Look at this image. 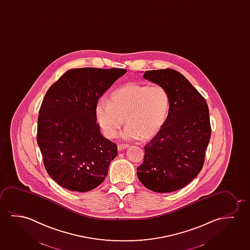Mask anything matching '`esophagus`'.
I'll return each instance as SVG.
<instances>
[{
    "label": "esophagus",
    "instance_id": "34e87169",
    "mask_svg": "<svg viewBox=\"0 0 250 250\" xmlns=\"http://www.w3.org/2000/svg\"><path fill=\"white\" fill-rule=\"evenodd\" d=\"M129 147V145H125V144H120V145H118V149L119 150H124L125 148H128Z\"/></svg>",
    "mask_w": 250,
    "mask_h": 250
}]
</instances>
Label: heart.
<instances>
[{
    "label": "heart",
    "mask_w": 250,
    "mask_h": 250,
    "mask_svg": "<svg viewBox=\"0 0 250 250\" xmlns=\"http://www.w3.org/2000/svg\"><path fill=\"white\" fill-rule=\"evenodd\" d=\"M169 109L170 97L163 86L127 83L113 91L109 101L98 102L95 116L107 138H115L125 118L124 138L148 140L166 123Z\"/></svg>",
    "instance_id": "heart-1"
}]
</instances>
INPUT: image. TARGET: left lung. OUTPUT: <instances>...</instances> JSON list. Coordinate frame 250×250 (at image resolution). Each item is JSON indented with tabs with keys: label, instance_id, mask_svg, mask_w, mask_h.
<instances>
[{
	"label": "left lung",
	"instance_id": "obj_1",
	"mask_svg": "<svg viewBox=\"0 0 250 250\" xmlns=\"http://www.w3.org/2000/svg\"><path fill=\"white\" fill-rule=\"evenodd\" d=\"M144 77L166 88L170 109L163 128L145 145L137 174L153 192H174L202 169L210 138L209 108L199 91L174 69L148 70Z\"/></svg>",
	"mask_w": 250,
	"mask_h": 250
}]
</instances>
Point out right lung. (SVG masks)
<instances>
[{
    "label": "right lung",
    "mask_w": 250,
    "mask_h": 250,
    "mask_svg": "<svg viewBox=\"0 0 250 250\" xmlns=\"http://www.w3.org/2000/svg\"><path fill=\"white\" fill-rule=\"evenodd\" d=\"M126 69H69L44 95L37 142L48 174L70 191L85 192L102 184L118 154L96 123L99 98Z\"/></svg>",
    "instance_id": "obj_1"
}]
</instances>
